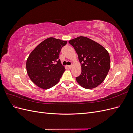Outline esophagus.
Segmentation results:
<instances>
[{
	"instance_id": "esophagus-1",
	"label": "esophagus",
	"mask_w": 133,
	"mask_h": 133,
	"mask_svg": "<svg viewBox=\"0 0 133 133\" xmlns=\"http://www.w3.org/2000/svg\"><path fill=\"white\" fill-rule=\"evenodd\" d=\"M68 68H70V69H71V68H72V65H68Z\"/></svg>"
}]
</instances>
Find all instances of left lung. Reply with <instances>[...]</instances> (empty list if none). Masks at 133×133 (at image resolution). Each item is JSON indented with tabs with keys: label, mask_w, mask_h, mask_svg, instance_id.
Returning <instances> with one entry per match:
<instances>
[{
	"label": "left lung",
	"mask_w": 133,
	"mask_h": 133,
	"mask_svg": "<svg viewBox=\"0 0 133 133\" xmlns=\"http://www.w3.org/2000/svg\"><path fill=\"white\" fill-rule=\"evenodd\" d=\"M69 43L74 47L81 64L82 73L76 78V82L88 89L98 87L105 79L110 68L108 51L97 42L82 36Z\"/></svg>",
	"instance_id": "left-lung-1"
}]
</instances>
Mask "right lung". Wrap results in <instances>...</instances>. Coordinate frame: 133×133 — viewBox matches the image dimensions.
I'll use <instances>...</instances> for the list:
<instances>
[{"instance_id":"1","label":"right lung","mask_w":133,"mask_h":133,"mask_svg":"<svg viewBox=\"0 0 133 133\" xmlns=\"http://www.w3.org/2000/svg\"><path fill=\"white\" fill-rule=\"evenodd\" d=\"M66 41L54 38L44 40L31 52L26 68L28 76L36 85L48 89L59 82L65 68L60 62L59 53Z\"/></svg>"}]
</instances>
